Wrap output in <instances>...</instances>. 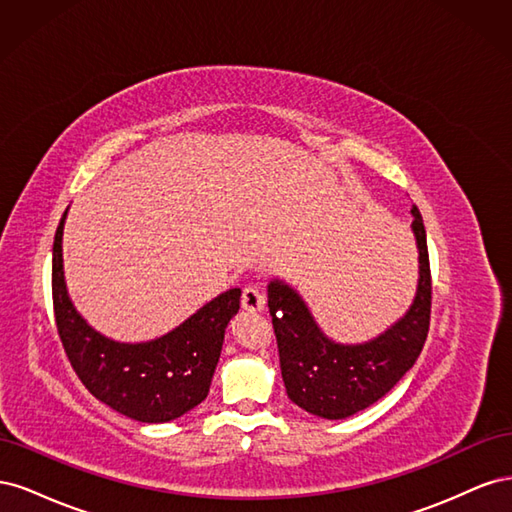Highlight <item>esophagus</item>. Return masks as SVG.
I'll list each match as a JSON object with an SVG mask.
<instances>
[{
    "label": "esophagus",
    "mask_w": 512,
    "mask_h": 512,
    "mask_svg": "<svg viewBox=\"0 0 512 512\" xmlns=\"http://www.w3.org/2000/svg\"><path fill=\"white\" fill-rule=\"evenodd\" d=\"M241 305L247 312H260L262 307H265V294H262L256 286H247L243 288L241 294Z\"/></svg>",
    "instance_id": "1"
}]
</instances>
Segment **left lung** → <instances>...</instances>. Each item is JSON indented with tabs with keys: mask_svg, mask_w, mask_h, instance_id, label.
<instances>
[{
	"mask_svg": "<svg viewBox=\"0 0 512 512\" xmlns=\"http://www.w3.org/2000/svg\"><path fill=\"white\" fill-rule=\"evenodd\" d=\"M418 252L416 294L408 312L363 344H339L318 327L301 294L284 280L267 286L269 312L290 401L329 421L376 404L404 378L421 354L431 314V273L423 218L412 207Z\"/></svg>",
	"mask_w": 512,
	"mask_h": 512,
	"instance_id": "left-lung-1",
	"label": "left lung"
}]
</instances>
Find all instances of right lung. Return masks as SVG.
Here are the masks:
<instances>
[{"label":"right lung","mask_w":512,"mask_h":512,"mask_svg":"<svg viewBox=\"0 0 512 512\" xmlns=\"http://www.w3.org/2000/svg\"><path fill=\"white\" fill-rule=\"evenodd\" d=\"M53 241V307L61 344L85 389L115 412L141 423H168L205 401L224 333L239 312L241 288L205 303L179 327L149 342H117L76 312L64 277V224Z\"/></svg>","instance_id":"obj_1"}]
</instances>
